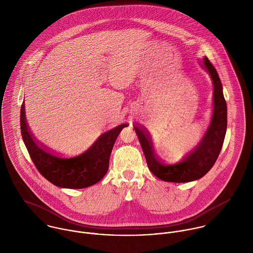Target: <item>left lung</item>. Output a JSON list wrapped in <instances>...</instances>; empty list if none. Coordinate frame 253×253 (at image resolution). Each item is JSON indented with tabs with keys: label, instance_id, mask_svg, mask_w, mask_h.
Listing matches in <instances>:
<instances>
[{
	"label": "left lung",
	"instance_id": "obj_1",
	"mask_svg": "<svg viewBox=\"0 0 253 253\" xmlns=\"http://www.w3.org/2000/svg\"><path fill=\"white\" fill-rule=\"evenodd\" d=\"M204 65L211 74L213 82L214 107L211 124L203 140L193 152L177 164L167 165L156 156L148 131L139 125L133 126L149 169L162 180L179 183L197 180L203 177L213 167L222 149L227 129V105L216 69L207 57L204 58Z\"/></svg>",
	"mask_w": 253,
	"mask_h": 253
}]
</instances>
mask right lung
I'll use <instances>...</instances> for the list:
<instances>
[{"instance_id": "1", "label": "right lung", "mask_w": 253, "mask_h": 253, "mask_svg": "<svg viewBox=\"0 0 253 253\" xmlns=\"http://www.w3.org/2000/svg\"><path fill=\"white\" fill-rule=\"evenodd\" d=\"M24 103L20 110L21 135L39 172L53 185L82 189L101 180L109 169L110 155L115 141L126 124L103 133L84 153L74 158H62L39 143L26 122Z\"/></svg>"}]
</instances>
